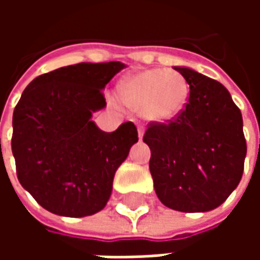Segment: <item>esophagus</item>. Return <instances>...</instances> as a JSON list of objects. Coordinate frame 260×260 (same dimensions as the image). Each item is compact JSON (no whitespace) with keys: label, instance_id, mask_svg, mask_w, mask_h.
Segmentation results:
<instances>
[{"label":"esophagus","instance_id":"esophagus-1","mask_svg":"<svg viewBox=\"0 0 260 260\" xmlns=\"http://www.w3.org/2000/svg\"><path fill=\"white\" fill-rule=\"evenodd\" d=\"M143 135H145V129H143L142 126H139V128H138V136H139V141L143 139Z\"/></svg>","mask_w":260,"mask_h":260}]
</instances>
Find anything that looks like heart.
Masks as SVG:
<instances>
[{"label":"heart","instance_id":"heart-1","mask_svg":"<svg viewBox=\"0 0 260 260\" xmlns=\"http://www.w3.org/2000/svg\"><path fill=\"white\" fill-rule=\"evenodd\" d=\"M189 93L185 78L166 68L145 69L131 75L117 90L121 102L154 122H167L182 114Z\"/></svg>","mask_w":260,"mask_h":260}]
</instances>
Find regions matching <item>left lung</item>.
<instances>
[{"label": "left lung", "instance_id": "left-lung-1", "mask_svg": "<svg viewBox=\"0 0 260 260\" xmlns=\"http://www.w3.org/2000/svg\"><path fill=\"white\" fill-rule=\"evenodd\" d=\"M189 83L185 110L169 124H152L143 136L149 169L164 206L210 212L238 186L246 142L242 115L220 82L188 67H173Z\"/></svg>", "mask_w": 260, "mask_h": 260}]
</instances>
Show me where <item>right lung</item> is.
Segmentation results:
<instances>
[{"label":"right lung","instance_id":"1","mask_svg":"<svg viewBox=\"0 0 260 260\" xmlns=\"http://www.w3.org/2000/svg\"><path fill=\"white\" fill-rule=\"evenodd\" d=\"M126 65L80 62L26 86L12 117V153L20 185L48 212L85 217L100 212L113 180L138 142L132 122L104 132L91 121L106 107L103 90Z\"/></svg>","mask_w":260,"mask_h":260}]
</instances>
